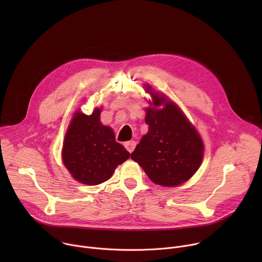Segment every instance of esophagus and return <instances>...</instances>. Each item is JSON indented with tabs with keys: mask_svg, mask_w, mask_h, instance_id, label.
Returning <instances> with one entry per match:
<instances>
[{
	"mask_svg": "<svg viewBox=\"0 0 262 262\" xmlns=\"http://www.w3.org/2000/svg\"><path fill=\"white\" fill-rule=\"evenodd\" d=\"M124 146H125L126 150H127L128 152H133V151H134V149H135V147H136V142H135V141H128V142H125V143H124Z\"/></svg>",
	"mask_w": 262,
	"mask_h": 262,
	"instance_id": "esophagus-1",
	"label": "esophagus"
}]
</instances>
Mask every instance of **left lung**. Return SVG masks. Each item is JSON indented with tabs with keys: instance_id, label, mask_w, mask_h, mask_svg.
<instances>
[{
	"instance_id": "left-lung-1",
	"label": "left lung",
	"mask_w": 262,
	"mask_h": 262,
	"mask_svg": "<svg viewBox=\"0 0 262 262\" xmlns=\"http://www.w3.org/2000/svg\"><path fill=\"white\" fill-rule=\"evenodd\" d=\"M154 106L146 108L148 133L142 137L130 158L152 182L176 186L189 180L199 169L204 146L196 128L173 102L146 87ZM151 103V102H150ZM164 105L162 109L156 106Z\"/></svg>"
}]
</instances>
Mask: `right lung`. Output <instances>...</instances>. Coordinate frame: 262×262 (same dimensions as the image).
Returning a JSON list of instances; mask_svg holds the SVG:
<instances>
[{
    "mask_svg": "<svg viewBox=\"0 0 262 262\" xmlns=\"http://www.w3.org/2000/svg\"><path fill=\"white\" fill-rule=\"evenodd\" d=\"M101 108L91 115L76 112L64 138L62 160L71 176L81 183L96 185L111 178L129 152L115 140L113 129L100 122Z\"/></svg>",
    "mask_w": 262,
    "mask_h": 262,
    "instance_id": "add662e5",
    "label": "right lung"
}]
</instances>
